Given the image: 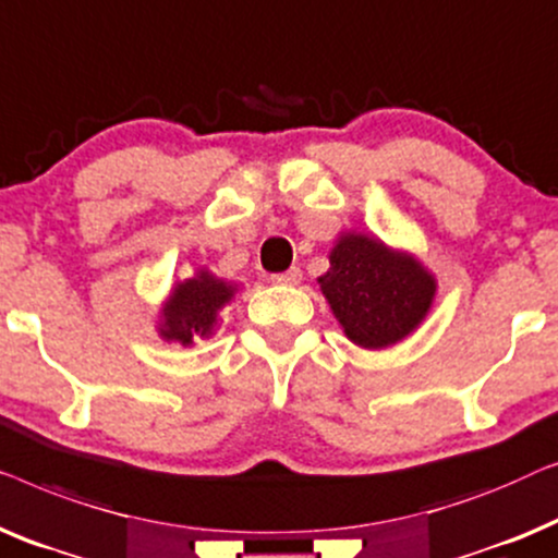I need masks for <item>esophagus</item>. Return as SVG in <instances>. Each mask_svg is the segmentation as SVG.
<instances>
[{"label":"esophagus","instance_id":"34e87169","mask_svg":"<svg viewBox=\"0 0 558 558\" xmlns=\"http://www.w3.org/2000/svg\"><path fill=\"white\" fill-rule=\"evenodd\" d=\"M270 280L276 282V286H298V282H301V270L290 268L286 272H278V276H272Z\"/></svg>","mask_w":558,"mask_h":558}]
</instances>
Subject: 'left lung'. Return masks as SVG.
<instances>
[{
	"instance_id": "8db88e82",
	"label": "left lung",
	"mask_w": 558,
	"mask_h": 558,
	"mask_svg": "<svg viewBox=\"0 0 558 558\" xmlns=\"http://www.w3.org/2000/svg\"><path fill=\"white\" fill-rule=\"evenodd\" d=\"M320 293L351 343L379 351L404 341L427 318L437 280L417 257L376 234L341 232L328 255Z\"/></svg>"
}]
</instances>
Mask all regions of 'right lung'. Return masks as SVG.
Masks as SVG:
<instances>
[{
	"label": "right lung",
	"mask_w": 558,
	"mask_h": 558,
	"mask_svg": "<svg viewBox=\"0 0 558 558\" xmlns=\"http://www.w3.org/2000/svg\"><path fill=\"white\" fill-rule=\"evenodd\" d=\"M238 293V282L217 278L199 268L192 278L179 280L161 303L156 331L163 341L192 347L197 339H209L222 324V308Z\"/></svg>",
	"instance_id": "right-lung-1"
}]
</instances>
